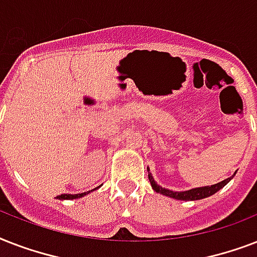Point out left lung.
<instances>
[{
    "instance_id": "obj_1",
    "label": "left lung",
    "mask_w": 257,
    "mask_h": 257,
    "mask_svg": "<svg viewBox=\"0 0 257 257\" xmlns=\"http://www.w3.org/2000/svg\"><path fill=\"white\" fill-rule=\"evenodd\" d=\"M148 169V177H149V181H151V185H152L153 191H156L157 193H161V195L164 196H168V197H172V199H176V200H184V201H192V200H201V199H205V197H209V196L215 195L216 192L220 191L224 185H227L231 179V177H228V179L223 180V181H220V183L215 184V185H208V187H200V188H195V189H189V191H184V192H173V191H169L167 188H163L160 187L159 184L155 181V179L152 177V175L149 173V168Z\"/></svg>"
}]
</instances>
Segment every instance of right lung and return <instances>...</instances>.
Listing matches in <instances>:
<instances>
[{"mask_svg":"<svg viewBox=\"0 0 257 257\" xmlns=\"http://www.w3.org/2000/svg\"><path fill=\"white\" fill-rule=\"evenodd\" d=\"M97 189V188H96ZM90 192V191H89ZM88 192V193H89ZM86 195V192H84V193H77V195H60L57 196V199L58 200H73V199H78V197H82V196H85Z\"/></svg>","mask_w":257,"mask_h":257,"instance_id":"add662e5","label":"right lung"}]
</instances>
